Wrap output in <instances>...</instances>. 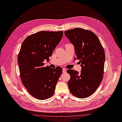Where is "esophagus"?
<instances>
[{
	"instance_id": "esophagus-1",
	"label": "esophagus",
	"mask_w": 122,
	"mask_h": 122,
	"mask_svg": "<svg viewBox=\"0 0 122 122\" xmlns=\"http://www.w3.org/2000/svg\"><path fill=\"white\" fill-rule=\"evenodd\" d=\"M62 71H63V73H65V72H66V69L65 68H63Z\"/></svg>"
}]
</instances>
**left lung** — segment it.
Masks as SVG:
<instances>
[{"label":"left lung","instance_id":"left-lung-1","mask_svg":"<svg viewBox=\"0 0 122 122\" xmlns=\"http://www.w3.org/2000/svg\"><path fill=\"white\" fill-rule=\"evenodd\" d=\"M75 48L76 57L79 60L80 73L72 69L67 71L70 75L68 85L71 93L83 98L91 96L100 85L104 73L105 53L97 35L92 31L74 28L64 31Z\"/></svg>","mask_w":122,"mask_h":122}]
</instances>
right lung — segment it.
I'll return each instance as SVG.
<instances>
[{
    "instance_id": "1",
    "label": "right lung",
    "mask_w": 122,
    "mask_h": 122,
    "mask_svg": "<svg viewBox=\"0 0 122 122\" xmlns=\"http://www.w3.org/2000/svg\"><path fill=\"white\" fill-rule=\"evenodd\" d=\"M63 31H40L26 37L18 55L22 84L31 96L40 100L51 97L62 73L60 67L43 66L63 37Z\"/></svg>"
}]
</instances>
